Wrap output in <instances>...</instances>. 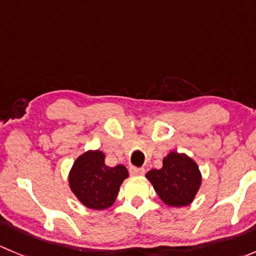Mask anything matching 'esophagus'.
Masks as SVG:
<instances>
[{
    "mask_svg": "<svg viewBox=\"0 0 256 256\" xmlns=\"http://www.w3.org/2000/svg\"><path fill=\"white\" fill-rule=\"evenodd\" d=\"M128 172H130L131 176H144V168H138V167L131 166L130 168H128Z\"/></svg>",
    "mask_w": 256,
    "mask_h": 256,
    "instance_id": "esophagus-1",
    "label": "esophagus"
}]
</instances>
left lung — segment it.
I'll return each instance as SVG.
<instances>
[{
	"mask_svg": "<svg viewBox=\"0 0 256 256\" xmlns=\"http://www.w3.org/2000/svg\"><path fill=\"white\" fill-rule=\"evenodd\" d=\"M146 177L160 198L171 207L190 204L202 182L197 164L187 154L177 152H170L164 158L162 168L151 170Z\"/></svg>",
	"mask_w": 256,
	"mask_h": 256,
	"instance_id": "1",
	"label": "left lung"
}]
</instances>
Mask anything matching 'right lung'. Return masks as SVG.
Instances as JSON below:
<instances>
[{"label":"right lung","mask_w":256,"mask_h":256,"mask_svg":"<svg viewBox=\"0 0 256 256\" xmlns=\"http://www.w3.org/2000/svg\"><path fill=\"white\" fill-rule=\"evenodd\" d=\"M128 177L125 166H106L102 151H89L74 162L69 184L85 207L106 209L115 202L121 183Z\"/></svg>","instance_id":"1"}]
</instances>
